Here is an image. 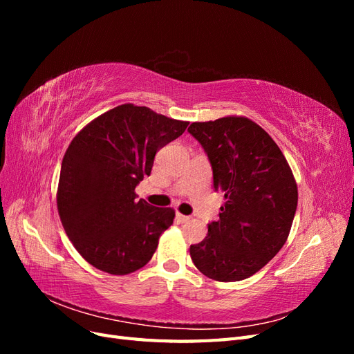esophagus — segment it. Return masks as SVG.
<instances>
[{"instance_id":"obj_1","label":"esophagus","mask_w":354,"mask_h":354,"mask_svg":"<svg viewBox=\"0 0 354 354\" xmlns=\"http://www.w3.org/2000/svg\"><path fill=\"white\" fill-rule=\"evenodd\" d=\"M176 220H177V223H187V221H190V217H187V216H183V214H180V212H177L176 214Z\"/></svg>"}]
</instances>
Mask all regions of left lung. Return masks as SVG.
<instances>
[{"label":"left lung","mask_w":354,"mask_h":354,"mask_svg":"<svg viewBox=\"0 0 354 354\" xmlns=\"http://www.w3.org/2000/svg\"><path fill=\"white\" fill-rule=\"evenodd\" d=\"M212 167L214 189L224 195L220 218L202 242L190 245L192 261L209 279L236 282L252 276L285 245L298 190L282 151L245 116L192 122Z\"/></svg>","instance_id":"left-lung-1"}]
</instances>
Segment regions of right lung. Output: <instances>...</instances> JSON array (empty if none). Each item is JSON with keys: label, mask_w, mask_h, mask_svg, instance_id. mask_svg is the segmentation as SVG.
I'll return each instance as SVG.
<instances>
[{"label": "right lung", "mask_w": 354, "mask_h": 354, "mask_svg": "<svg viewBox=\"0 0 354 354\" xmlns=\"http://www.w3.org/2000/svg\"><path fill=\"white\" fill-rule=\"evenodd\" d=\"M187 125L125 103L73 137L62 160L57 209L75 250L95 269L122 276L151 261L176 212L137 201L134 189L151 176L159 149Z\"/></svg>", "instance_id": "add662e5"}]
</instances>
